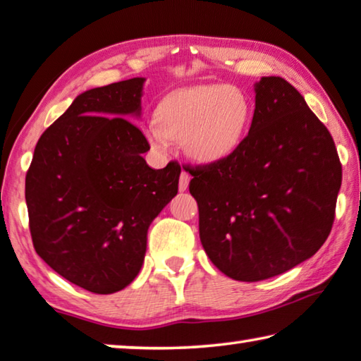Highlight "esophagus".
I'll return each instance as SVG.
<instances>
[{
	"label": "esophagus",
	"mask_w": 361,
	"mask_h": 361,
	"mask_svg": "<svg viewBox=\"0 0 361 361\" xmlns=\"http://www.w3.org/2000/svg\"><path fill=\"white\" fill-rule=\"evenodd\" d=\"M190 180H191L190 173H188V171L183 170V171H181V175H180V183H178L180 191H186V190H188V186H190Z\"/></svg>",
	"instance_id": "34e87169"
}]
</instances>
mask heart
Listing matches in <instances>:
<instances>
[{"instance_id": "b5f03b06", "label": "heart", "mask_w": 361, "mask_h": 361, "mask_svg": "<svg viewBox=\"0 0 361 361\" xmlns=\"http://www.w3.org/2000/svg\"><path fill=\"white\" fill-rule=\"evenodd\" d=\"M252 122L249 96L234 85H199L165 96L142 133L154 151L167 154L173 141L194 162L219 164L241 147Z\"/></svg>"}]
</instances>
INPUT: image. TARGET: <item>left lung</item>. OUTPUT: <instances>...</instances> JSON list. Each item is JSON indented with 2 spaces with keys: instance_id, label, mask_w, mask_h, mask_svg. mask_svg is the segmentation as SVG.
Instances as JSON below:
<instances>
[{
  "instance_id": "1",
  "label": "left lung",
  "mask_w": 361,
  "mask_h": 361,
  "mask_svg": "<svg viewBox=\"0 0 361 361\" xmlns=\"http://www.w3.org/2000/svg\"><path fill=\"white\" fill-rule=\"evenodd\" d=\"M249 135L226 160L192 170L199 236L212 263L254 283L310 259L329 236L342 167L333 136L281 77L254 85Z\"/></svg>"
}]
</instances>
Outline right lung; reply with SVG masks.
Instances as JSON below:
<instances>
[{
    "label": "right lung",
    "instance_id": "add662e5",
    "mask_svg": "<svg viewBox=\"0 0 361 361\" xmlns=\"http://www.w3.org/2000/svg\"><path fill=\"white\" fill-rule=\"evenodd\" d=\"M146 78L78 94L38 140L25 176L37 254L67 281L112 294L138 276L152 220L178 192L181 169L154 170L141 117Z\"/></svg>",
    "mask_w": 361,
    "mask_h": 361
}]
</instances>
